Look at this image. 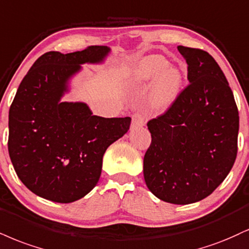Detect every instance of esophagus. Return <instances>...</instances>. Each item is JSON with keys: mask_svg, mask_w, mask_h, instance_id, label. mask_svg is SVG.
<instances>
[{"mask_svg": "<svg viewBox=\"0 0 249 249\" xmlns=\"http://www.w3.org/2000/svg\"><path fill=\"white\" fill-rule=\"evenodd\" d=\"M145 117H143L142 113H134L132 117V124H131V127L132 128H138L142 127L145 125Z\"/></svg>", "mask_w": 249, "mask_h": 249, "instance_id": "34e87169", "label": "esophagus"}]
</instances>
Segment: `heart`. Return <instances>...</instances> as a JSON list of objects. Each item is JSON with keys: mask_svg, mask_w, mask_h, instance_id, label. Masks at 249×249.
I'll list each match as a JSON object with an SVG mask.
<instances>
[{"mask_svg": "<svg viewBox=\"0 0 249 249\" xmlns=\"http://www.w3.org/2000/svg\"><path fill=\"white\" fill-rule=\"evenodd\" d=\"M137 86H149L151 106L157 110L168 109L178 101L184 85V74L178 67H170L162 55H148L138 62L133 71Z\"/></svg>", "mask_w": 249, "mask_h": 249, "instance_id": "heart-1", "label": "heart"}]
</instances>
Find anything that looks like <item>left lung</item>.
Masks as SVG:
<instances>
[{"instance_id": "obj_1", "label": "left lung", "mask_w": 249, "mask_h": 249, "mask_svg": "<svg viewBox=\"0 0 249 249\" xmlns=\"http://www.w3.org/2000/svg\"><path fill=\"white\" fill-rule=\"evenodd\" d=\"M189 85L163 115L147 123L152 142L143 178L163 202L185 205L217 189L234 164L239 112L223 71L208 52L178 46Z\"/></svg>"}]
</instances>
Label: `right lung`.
Masks as SVG:
<instances>
[{
	"label": "right lung",
	"instance_id": "right-lung-1",
	"mask_svg": "<svg viewBox=\"0 0 249 249\" xmlns=\"http://www.w3.org/2000/svg\"><path fill=\"white\" fill-rule=\"evenodd\" d=\"M107 46L36 60L9 110L8 151L24 185L45 199L71 203L97 184L107 148L130 128L131 118L92 115L82 102H62L83 64H100Z\"/></svg>",
	"mask_w": 249,
	"mask_h": 249
}]
</instances>
